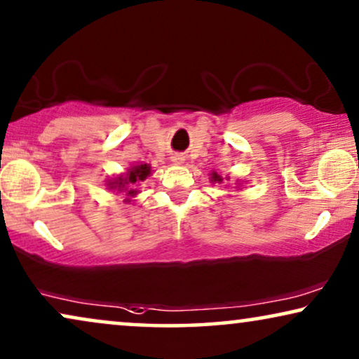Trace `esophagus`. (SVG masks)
<instances>
[{"mask_svg":"<svg viewBox=\"0 0 359 359\" xmlns=\"http://www.w3.org/2000/svg\"><path fill=\"white\" fill-rule=\"evenodd\" d=\"M184 159H182V157H180V156H174V157H172V162H175V164H180V162H182Z\"/></svg>","mask_w":359,"mask_h":359,"instance_id":"obj_1","label":"esophagus"}]
</instances>
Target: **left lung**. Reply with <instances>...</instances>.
<instances>
[{"instance_id":"8db88e82","label":"left lung","mask_w":359,"mask_h":359,"mask_svg":"<svg viewBox=\"0 0 359 359\" xmlns=\"http://www.w3.org/2000/svg\"><path fill=\"white\" fill-rule=\"evenodd\" d=\"M212 179L215 180V182H222V177H219L218 174H213V177H212Z\"/></svg>"}]
</instances>
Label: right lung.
<instances>
[{
	"instance_id": "add662e5",
	"label": "right lung",
	"mask_w": 359,
	"mask_h": 359,
	"mask_svg": "<svg viewBox=\"0 0 359 359\" xmlns=\"http://www.w3.org/2000/svg\"><path fill=\"white\" fill-rule=\"evenodd\" d=\"M151 174V167L147 164H141V165H133L128 174L119 175L116 179L109 180L108 187L113 190H118V192H126V195L130 197H135L137 194V190L135 189L136 182H142L146 180V177Z\"/></svg>"
}]
</instances>
